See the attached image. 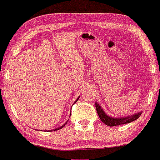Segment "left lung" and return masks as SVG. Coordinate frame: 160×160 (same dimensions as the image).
<instances>
[{"label": "left lung", "instance_id": "8db88e82", "mask_svg": "<svg viewBox=\"0 0 160 160\" xmlns=\"http://www.w3.org/2000/svg\"><path fill=\"white\" fill-rule=\"evenodd\" d=\"M95 108L97 110L98 114L99 116L100 119H101V121L103 122L104 124H106V125L109 127H113V126H117V125H121V124H124L130 123L137 119H138L140 116L141 115L142 111L138 112L135 114L128 116L125 117H119V118H115L113 117H110V116L107 115L105 111L102 110V107L100 106L99 103H98L97 102H95Z\"/></svg>", "mask_w": 160, "mask_h": 160}]
</instances>
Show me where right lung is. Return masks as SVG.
I'll use <instances>...</instances> for the list:
<instances>
[{
  "label": "right lung",
  "instance_id": "1",
  "mask_svg": "<svg viewBox=\"0 0 160 160\" xmlns=\"http://www.w3.org/2000/svg\"><path fill=\"white\" fill-rule=\"evenodd\" d=\"M78 98H79V97H78V98H77V99H76V101L75 102H74V103H76V101H77V100H78ZM71 113H70V117H71ZM68 122V121L66 122H65V123L64 124H63V125H62V126H61V127H59V128H56V129H54V130H50V131H51V132H52V131H55V130H60V129H62V128H64V127H65V124H67V122ZM35 130H36V129H35Z\"/></svg>",
  "mask_w": 160,
  "mask_h": 160
}]
</instances>
